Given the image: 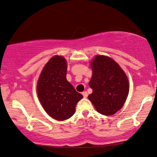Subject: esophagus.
<instances>
[{"label": "esophagus", "mask_w": 157, "mask_h": 157, "mask_svg": "<svg viewBox=\"0 0 157 157\" xmlns=\"http://www.w3.org/2000/svg\"><path fill=\"white\" fill-rule=\"evenodd\" d=\"M82 95H83V97L85 98H86L87 97V91H85V92H82Z\"/></svg>", "instance_id": "obj_1"}]
</instances>
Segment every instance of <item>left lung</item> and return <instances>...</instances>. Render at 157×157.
<instances>
[{"label": "left lung", "mask_w": 157, "mask_h": 157, "mask_svg": "<svg viewBox=\"0 0 157 157\" xmlns=\"http://www.w3.org/2000/svg\"><path fill=\"white\" fill-rule=\"evenodd\" d=\"M92 76L88 98L99 113L113 115L120 110L129 93V82L122 68L109 57L97 56L91 62Z\"/></svg>", "instance_id": "obj_1"}]
</instances>
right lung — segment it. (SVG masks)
Here are the masks:
<instances>
[{
    "instance_id": "1",
    "label": "right lung",
    "mask_w": 157,
    "mask_h": 157,
    "mask_svg": "<svg viewBox=\"0 0 157 157\" xmlns=\"http://www.w3.org/2000/svg\"><path fill=\"white\" fill-rule=\"evenodd\" d=\"M67 63L63 57L55 56L46 64L37 85L39 100L44 109L55 120L71 117L77 103L83 98L66 79Z\"/></svg>"
}]
</instances>
